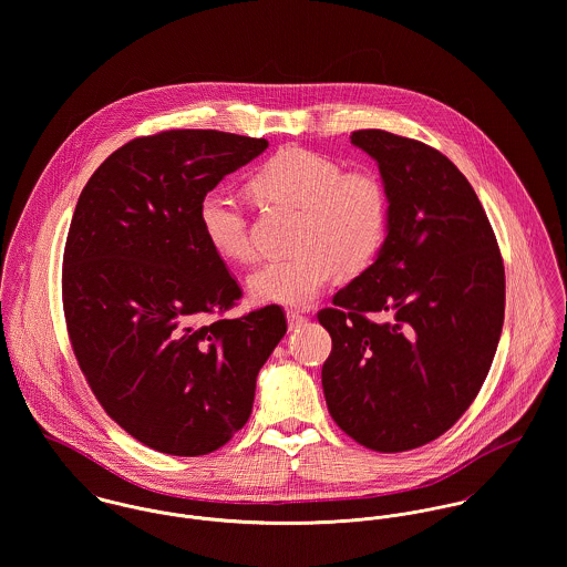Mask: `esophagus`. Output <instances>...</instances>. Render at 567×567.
Returning <instances> with one entry per match:
<instances>
[{
	"instance_id": "esophagus-1",
	"label": "esophagus",
	"mask_w": 567,
	"mask_h": 567,
	"mask_svg": "<svg viewBox=\"0 0 567 567\" xmlns=\"http://www.w3.org/2000/svg\"><path fill=\"white\" fill-rule=\"evenodd\" d=\"M287 321H289V330H298L300 326L307 323V317L298 311H287Z\"/></svg>"
}]
</instances>
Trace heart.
<instances>
[{
    "instance_id": "heart-1",
    "label": "heart",
    "mask_w": 567,
    "mask_h": 567,
    "mask_svg": "<svg viewBox=\"0 0 567 567\" xmlns=\"http://www.w3.org/2000/svg\"><path fill=\"white\" fill-rule=\"evenodd\" d=\"M260 202L300 210L293 256L271 258L248 278L256 302L302 309L341 274L374 262L389 235L391 195L374 169L343 165L307 147H282L250 178ZM199 230L210 250L233 262H250L254 244L246 208L210 190L197 206Z\"/></svg>"
}]
</instances>
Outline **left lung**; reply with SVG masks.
I'll use <instances>...</instances> for the list:
<instances>
[{"instance_id":"obj_1","label":"left lung","mask_w":567,"mask_h":567,"mask_svg":"<svg viewBox=\"0 0 567 567\" xmlns=\"http://www.w3.org/2000/svg\"><path fill=\"white\" fill-rule=\"evenodd\" d=\"M352 143L377 158L391 219L377 260L317 313L332 339L321 384L348 437L406 452L450 431L489 374L503 254L481 199L440 150L386 130H357Z\"/></svg>"}]
</instances>
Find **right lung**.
<instances>
[{
	"label": "right lung",
	"mask_w": 567,
	"mask_h": 567,
	"mask_svg": "<svg viewBox=\"0 0 567 567\" xmlns=\"http://www.w3.org/2000/svg\"><path fill=\"white\" fill-rule=\"evenodd\" d=\"M267 145L219 130L136 136L75 204L63 254L71 350L109 417L152 450L202 456L233 440L287 332L278 305L224 317L244 291L197 221L199 199Z\"/></svg>",
	"instance_id": "add662e5"
}]
</instances>
